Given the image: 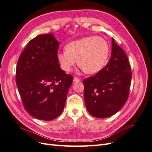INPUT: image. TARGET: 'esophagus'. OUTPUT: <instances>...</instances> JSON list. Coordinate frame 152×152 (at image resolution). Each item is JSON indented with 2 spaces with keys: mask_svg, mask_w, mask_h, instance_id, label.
<instances>
[{
  "mask_svg": "<svg viewBox=\"0 0 152 152\" xmlns=\"http://www.w3.org/2000/svg\"><path fill=\"white\" fill-rule=\"evenodd\" d=\"M80 80V79H79V78L76 77H75L74 78H73V82H79Z\"/></svg>",
  "mask_w": 152,
  "mask_h": 152,
  "instance_id": "obj_1",
  "label": "esophagus"
}]
</instances>
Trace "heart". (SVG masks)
I'll use <instances>...</instances> for the list:
<instances>
[{"label":"heart","instance_id":"obj_1","mask_svg":"<svg viewBox=\"0 0 152 152\" xmlns=\"http://www.w3.org/2000/svg\"><path fill=\"white\" fill-rule=\"evenodd\" d=\"M110 53L107 41L100 37L91 36L69 43L66 49L59 52L58 60L63 70L70 72L77 63L87 73L100 71L107 61Z\"/></svg>","mask_w":152,"mask_h":152}]
</instances>
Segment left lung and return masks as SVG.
<instances>
[{
	"mask_svg": "<svg viewBox=\"0 0 152 152\" xmlns=\"http://www.w3.org/2000/svg\"><path fill=\"white\" fill-rule=\"evenodd\" d=\"M110 61L94 76L84 80V100L89 113L96 118L115 114L129 97L132 77L131 68L124 50L112 40Z\"/></svg>",
	"mask_w": 152,
	"mask_h": 152,
	"instance_id": "obj_1",
	"label": "left lung"
}]
</instances>
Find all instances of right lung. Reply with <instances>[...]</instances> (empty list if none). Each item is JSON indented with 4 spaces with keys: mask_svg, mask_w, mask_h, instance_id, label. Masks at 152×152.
<instances>
[{
    "mask_svg": "<svg viewBox=\"0 0 152 152\" xmlns=\"http://www.w3.org/2000/svg\"><path fill=\"white\" fill-rule=\"evenodd\" d=\"M59 42L52 34L31 39L18 59L16 82L26 112L35 118L52 121L62 113L73 77L61 70Z\"/></svg>",
    "mask_w": 152,
    "mask_h": 152,
    "instance_id": "1",
    "label": "right lung"
}]
</instances>
